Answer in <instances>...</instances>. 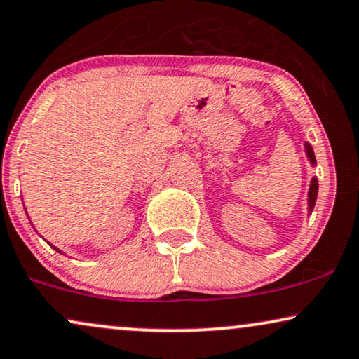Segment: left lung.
Returning a JSON list of instances; mask_svg holds the SVG:
<instances>
[{
	"label": "left lung",
	"mask_w": 359,
	"mask_h": 359,
	"mask_svg": "<svg viewBox=\"0 0 359 359\" xmlns=\"http://www.w3.org/2000/svg\"><path fill=\"white\" fill-rule=\"evenodd\" d=\"M304 147H305V154H307V159L310 161V164H312V167H313L315 164H317V161H315L312 146H310L309 142H305ZM317 194H318V180H317V177H312V180H310V187H309V198H307L309 213L313 212L315 202H317Z\"/></svg>",
	"instance_id": "8db88e82"
}]
</instances>
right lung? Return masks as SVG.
<instances>
[{"instance_id":"right-lung-1","label":"right lung","mask_w":359,"mask_h":359,"mask_svg":"<svg viewBox=\"0 0 359 359\" xmlns=\"http://www.w3.org/2000/svg\"><path fill=\"white\" fill-rule=\"evenodd\" d=\"M54 250H57V248H54ZM57 251H59V250H57ZM60 252V251H59Z\"/></svg>"}]
</instances>
